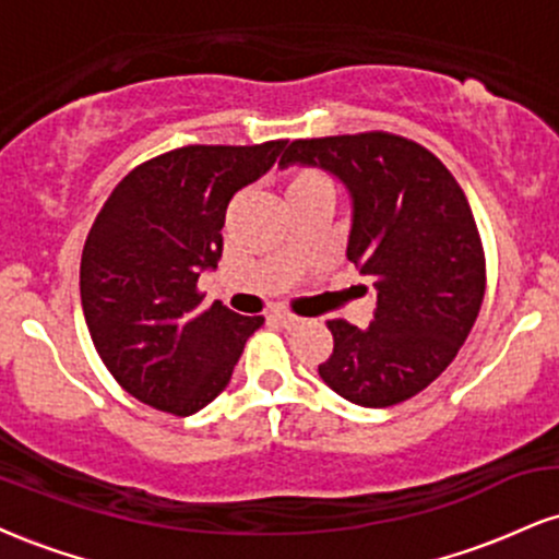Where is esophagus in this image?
I'll list each match as a JSON object with an SVG mask.
<instances>
[{
	"label": "esophagus",
	"mask_w": 559,
	"mask_h": 559,
	"mask_svg": "<svg viewBox=\"0 0 559 559\" xmlns=\"http://www.w3.org/2000/svg\"><path fill=\"white\" fill-rule=\"evenodd\" d=\"M273 320L278 325H284V329H294V325L299 323V318L292 316V312H286V310H275L273 312Z\"/></svg>",
	"instance_id": "34e87169"
}]
</instances>
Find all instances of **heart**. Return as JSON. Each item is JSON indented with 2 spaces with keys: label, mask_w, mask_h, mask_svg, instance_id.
<instances>
[{
  "label": "heart",
  "mask_w": 559,
  "mask_h": 559,
  "mask_svg": "<svg viewBox=\"0 0 559 559\" xmlns=\"http://www.w3.org/2000/svg\"><path fill=\"white\" fill-rule=\"evenodd\" d=\"M325 178L316 170H294L292 178H288V189H299V186H312V183H323Z\"/></svg>",
  "instance_id": "b5f03b06"
}]
</instances>
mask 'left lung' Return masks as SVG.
Returning <instances> with one entry per match:
<instances>
[{"instance_id":"obj_1","label":"left lung","mask_w":559,"mask_h":559,"mask_svg":"<svg viewBox=\"0 0 559 559\" xmlns=\"http://www.w3.org/2000/svg\"><path fill=\"white\" fill-rule=\"evenodd\" d=\"M288 165L344 183L346 260L376 288L368 329L329 320L333 355L320 378L360 407L409 400L444 373L484 301V247L463 189L426 146L383 131L292 141Z\"/></svg>"}]
</instances>
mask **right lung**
Segmentation results:
<instances>
[{"instance_id":"obj_1","label":"right lung","mask_w":559,"mask_h":559,"mask_svg":"<svg viewBox=\"0 0 559 559\" xmlns=\"http://www.w3.org/2000/svg\"><path fill=\"white\" fill-rule=\"evenodd\" d=\"M284 146H181L128 173L96 215L81 258L83 318L102 362L139 402L199 413L265 323L221 301L202 307L197 281L221 260L228 202Z\"/></svg>"}]
</instances>
